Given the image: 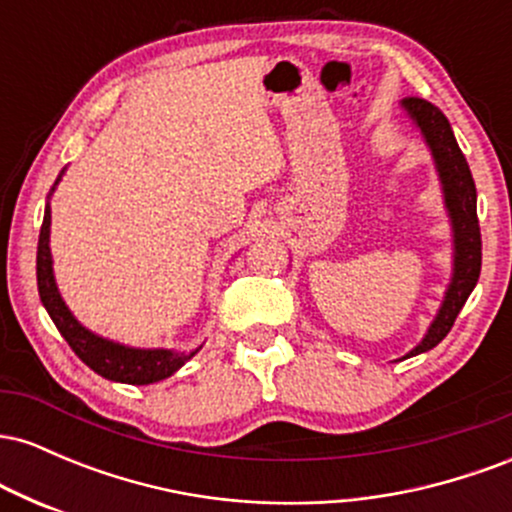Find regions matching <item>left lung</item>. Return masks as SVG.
Wrapping results in <instances>:
<instances>
[{
	"label": "left lung",
	"instance_id": "obj_1",
	"mask_svg": "<svg viewBox=\"0 0 512 512\" xmlns=\"http://www.w3.org/2000/svg\"><path fill=\"white\" fill-rule=\"evenodd\" d=\"M404 108H407L411 120L419 125L428 146H431L433 158L438 163L440 180H443L445 204H448L452 226H455V276H452L448 296H445V303L440 308L436 322L431 325L424 342L416 346L414 351H409V358L443 342L452 330V325H455L462 305L467 303L469 293H472L479 281L481 231L477 219V187H474L467 158H464L460 146L455 142L448 117L443 115L438 105L428 103L419 96L404 98Z\"/></svg>",
	"mask_w": 512,
	"mask_h": 512
}]
</instances>
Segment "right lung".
<instances>
[{"instance_id":"1","label":"right lung","mask_w":512,"mask_h":512,"mask_svg":"<svg viewBox=\"0 0 512 512\" xmlns=\"http://www.w3.org/2000/svg\"><path fill=\"white\" fill-rule=\"evenodd\" d=\"M50 204L45 207L43 226H40L38 238V293L43 301L45 310H48L55 327L72 346V351L88 368L96 370L103 378L115 380V383H129V385H149L158 383V380L168 378L178 370L182 363L190 356L173 354L166 349L142 351V349H127V346L105 342V339L96 337L79 322L74 320L67 305L60 298L55 286V276H52V257H50Z\"/></svg>"}]
</instances>
